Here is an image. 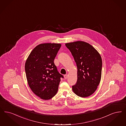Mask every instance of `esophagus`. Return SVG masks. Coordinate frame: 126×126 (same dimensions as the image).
Masks as SVG:
<instances>
[{"label": "esophagus", "mask_w": 126, "mask_h": 126, "mask_svg": "<svg viewBox=\"0 0 126 126\" xmlns=\"http://www.w3.org/2000/svg\"><path fill=\"white\" fill-rule=\"evenodd\" d=\"M64 78L65 79H66L67 78H68V76H67V75H64Z\"/></svg>", "instance_id": "obj_1"}]
</instances>
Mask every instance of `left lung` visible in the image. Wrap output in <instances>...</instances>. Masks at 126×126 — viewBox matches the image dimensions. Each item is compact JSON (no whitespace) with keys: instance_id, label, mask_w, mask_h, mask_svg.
Wrapping results in <instances>:
<instances>
[{"instance_id":"1","label":"left lung","mask_w":126,"mask_h":126,"mask_svg":"<svg viewBox=\"0 0 126 126\" xmlns=\"http://www.w3.org/2000/svg\"><path fill=\"white\" fill-rule=\"evenodd\" d=\"M77 67V80L72 90L76 95L86 97L93 94L100 82L102 61L99 52L83 41L66 43Z\"/></svg>"}]
</instances>
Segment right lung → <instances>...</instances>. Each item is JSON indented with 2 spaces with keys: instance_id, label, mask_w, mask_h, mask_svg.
Returning a JSON list of instances; mask_svg holds the SVG:
<instances>
[{
  "instance_id": "right-lung-1",
  "label": "right lung",
  "mask_w": 126,
  "mask_h": 126,
  "mask_svg": "<svg viewBox=\"0 0 126 126\" xmlns=\"http://www.w3.org/2000/svg\"><path fill=\"white\" fill-rule=\"evenodd\" d=\"M61 45L45 43L37 45L26 61V75L31 91L44 100L55 95L61 78L63 76L57 70L54 63Z\"/></svg>"
}]
</instances>
